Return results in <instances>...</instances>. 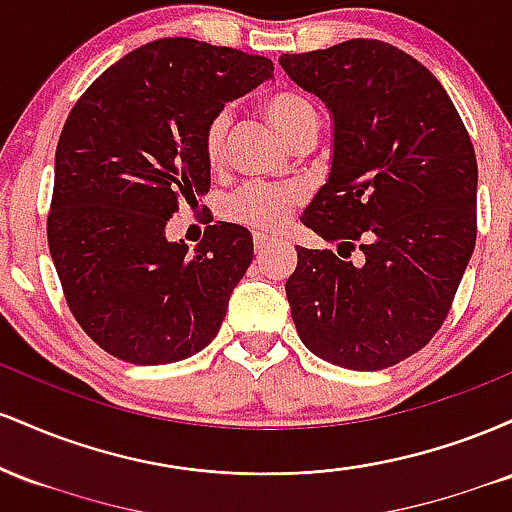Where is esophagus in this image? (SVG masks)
I'll return each mask as SVG.
<instances>
[{"label": "esophagus", "mask_w": 512, "mask_h": 512, "mask_svg": "<svg viewBox=\"0 0 512 512\" xmlns=\"http://www.w3.org/2000/svg\"><path fill=\"white\" fill-rule=\"evenodd\" d=\"M252 240H255V252H257V255H262V252H267L274 245V240L269 238V236H264V233H255V238H252Z\"/></svg>", "instance_id": "obj_1"}]
</instances>
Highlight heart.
Segmentation results:
<instances>
[{
    "mask_svg": "<svg viewBox=\"0 0 512 512\" xmlns=\"http://www.w3.org/2000/svg\"><path fill=\"white\" fill-rule=\"evenodd\" d=\"M262 110L269 117V122L279 129L281 137L289 139V142L303 127L317 122L313 105L291 91H276L272 96H267L262 103ZM226 132L228 113L211 117L207 129H204V156H207L209 166H219L221 163L223 149H226ZM296 202L298 195L293 190H281V187L252 182V185H245L238 195L228 199L226 216L231 221L243 223V226L255 228V231L276 233L289 221L291 209Z\"/></svg>",
    "mask_w": 512,
    "mask_h": 512,
    "instance_id": "heart-1",
    "label": "heart"
}]
</instances>
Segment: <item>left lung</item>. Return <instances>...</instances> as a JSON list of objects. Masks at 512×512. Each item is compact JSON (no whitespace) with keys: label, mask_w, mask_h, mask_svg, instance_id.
<instances>
[{"label":"left lung","mask_w":512,"mask_h":512,"mask_svg":"<svg viewBox=\"0 0 512 512\" xmlns=\"http://www.w3.org/2000/svg\"><path fill=\"white\" fill-rule=\"evenodd\" d=\"M281 69L332 113V168L303 226L337 240L296 245L291 317L315 356L383 370L431 342L477 243V156L424 64L356 38L281 55ZM356 247L362 262L341 257Z\"/></svg>","instance_id":"obj_1"}]
</instances>
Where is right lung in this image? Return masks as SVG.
Listing matches in <instances>:
<instances>
[{
	"label": "right lung",
	"instance_id": "add662e5",
	"mask_svg": "<svg viewBox=\"0 0 512 512\" xmlns=\"http://www.w3.org/2000/svg\"><path fill=\"white\" fill-rule=\"evenodd\" d=\"M272 74L267 57L154 40L105 69L64 122L50 255L76 322L120 361L175 363L219 334L252 262L250 231L216 221L190 250L166 226L209 192L211 117Z\"/></svg>",
	"mask_w": 512,
	"mask_h": 512
}]
</instances>
